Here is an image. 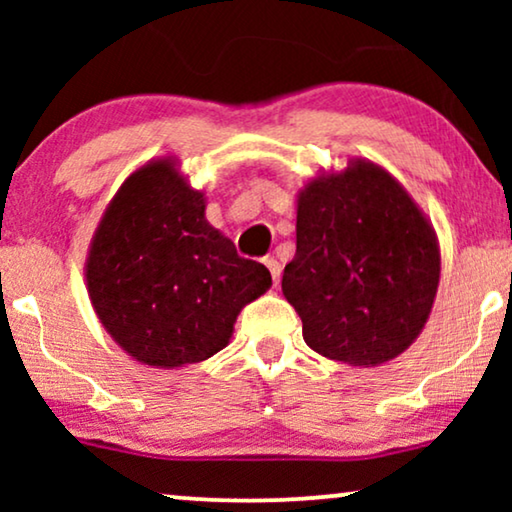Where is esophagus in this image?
<instances>
[{"label":"esophagus","instance_id":"obj_1","mask_svg":"<svg viewBox=\"0 0 512 512\" xmlns=\"http://www.w3.org/2000/svg\"><path fill=\"white\" fill-rule=\"evenodd\" d=\"M265 265H268V270L272 272V279H275V284H277L279 275H282V265H279L277 258H265Z\"/></svg>","mask_w":512,"mask_h":512}]
</instances>
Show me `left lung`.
Segmentation results:
<instances>
[{
	"label": "left lung",
	"instance_id": "left-lung-1",
	"mask_svg": "<svg viewBox=\"0 0 512 512\" xmlns=\"http://www.w3.org/2000/svg\"><path fill=\"white\" fill-rule=\"evenodd\" d=\"M438 282L436 230L384 167L352 158L298 191L282 291L317 354L363 368L396 359L422 333Z\"/></svg>",
	"mask_w": 512,
	"mask_h": 512
}]
</instances>
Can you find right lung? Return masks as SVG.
Instances as JSON below:
<instances>
[{
	"label": "right lung",
	"instance_id": "obj_1",
	"mask_svg": "<svg viewBox=\"0 0 512 512\" xmlns=\"http://www.w3.org/2000/svg\"><path fill=\"white\" fill-rule=\"evenodd\" d=\"M205 207L177 158L149 160L123 181L90 240V303L144 366L184 368L221 352L242 307L272 284L263 263L237 256Z\"/></svg>",
	"mask_w": 512,
	"mask_h": 512
}]
</instances>
